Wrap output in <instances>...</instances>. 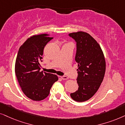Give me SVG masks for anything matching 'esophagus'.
Masks as SVG:
<instances>
[{"label":"esophagus","instance_id":"1","mask_svg":"<svg viewBox=\"0 0 125 125\" xmlns=\"http://www.w3.org/2000/svg\"><path fill=\"white\" fill-rule=\"evenodd\" d=\"M61 78L63 80H66V79H68V77H67V76H61Z\"/></svg>","mask_w":125,"mask_h":125}]
</instances>
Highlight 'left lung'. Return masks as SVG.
<instances>
[{
  "instance_id": "1",
  "label": "left lung",
  "mask_w": 125,
  "mask_h": 125,
  "mask_svg": "<svg viewBox=\"0 0 125 125\" xmlns=\"http://www.w3.org/2000/svg\"><path fill=\"white\" fill-rule=\"evenodd\" d=\"M69 36L76 43L75 60L78 63L76 81L79 86L70 96L76 102H84L91 98L100 87L105 74V59L99 44L90 35L79 31Z\"/></svg>"
}]
</instances>
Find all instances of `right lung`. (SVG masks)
Wrapping results in <instances>:
<instances>
[{"label":"right lung","mask_w":125,"mask_h":125,"mask_svg":"<svg viewBox=\"0 0 125 125\" xmlns=\"http://www.w3.org/2000/svg\"><path fill=\"white\" fill-rule=\"evenodd\" d=\"M52 39L45 34L32 36L18 51L15 66L16 78L24 94L33 101L45 99L58 80L56 75L40 71L44 47Z\"/></svg>","instance_id":"obj_1"}]
</instances>
